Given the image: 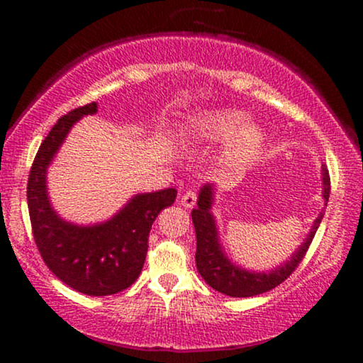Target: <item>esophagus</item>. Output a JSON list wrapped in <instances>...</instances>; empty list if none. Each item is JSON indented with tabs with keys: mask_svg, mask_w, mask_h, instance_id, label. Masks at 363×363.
<instances>
[{
	"mask_svg": "<svg viewBox=\"0 0 363 363\" xmlns=\"http://www.w3.org/2000/svg\"><path fill=\"white\" fill-rule=\"evenodd\" d=\"M181 205L184 208H193L196 205V193L193 189L186 191V193L181 196Z\"/></svg>",
	"mask_w": 363,
	"mask_h": 363,
	"instance_id": "34e87169",
	"label": "esophagus"
}]
</instances>
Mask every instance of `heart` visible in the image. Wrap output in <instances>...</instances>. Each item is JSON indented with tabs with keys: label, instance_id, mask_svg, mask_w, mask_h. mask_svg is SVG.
<instances>
[{
	"label": "heart",
	"instance_id": "1",
	"mask_svg": "<svg viewBox=\"0 0 363 363\" xmlns=\"http://www.w3.org/2000/svg\"><path fill=\"white\" fill-rule=\"evenodd\" d=\"M245 114L239 111L208 112L196 123V138L206 143H222L228 140L227 155L232 160H247L264 145V129L256 123H245Z\"/></svg>",
	"mask_w": 363,
	"mask_h": 363
}]
</instances>
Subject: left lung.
<instances>
[{
  "mask_svg": "<svg viewBox=\"0 0 363 363\" xmlns=\"http://www.w3.org/2000/svg\"><path fill=\"white\" fill-rule=\"evenodd\" d=\"M320 181H323V199L324 205H328L329 189H331V182H329V174L326 165L320 167ZM215 201V186L205 184L199 189L198 196V206L191 211L193 216L194 230H196V266L201 278L205 280L211 289L228 297H254V295L264 294V291L273 290L274 286L285 281L298 262L303 259L307 249L314 239L318 227L323 220L324 211H320L318 218L312 223L311 232L307 234L306 240L298 245L297 251L286 259L283 264L277 266L269 272H249L242 268L237 262H234L225 252L222 242H220L218 227H216V220L211 208Z\"/></svg>",
  "mask_w": 363,
  "mask_h": 363,
  "instance_id": "8db88e82",
  "label": "left lung"
}]
</instances>
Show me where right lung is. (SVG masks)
I'll return each mask as SVG.
<instances>
[{"label": "right lung", "mask_w": 363, "mask_h": 363, "mask_svg": "<svg viewBox=\"0 0 363 363\" xmlns=\"http://www.w3.org/2000/svg\"><path fill=\"white\" fill-rule=\"evenodd\" d=\"M97 109V102L86 104L54 124L37 152L27 184L32 232L44 262L62 283L90 297L118 294L136 281L152 223L177 196L174 187L138 193L101 223L77 225L57 215L48 193V169L74 123Z\"/></svg>", "instance_id": "right-lung-1"}]
</instances>
